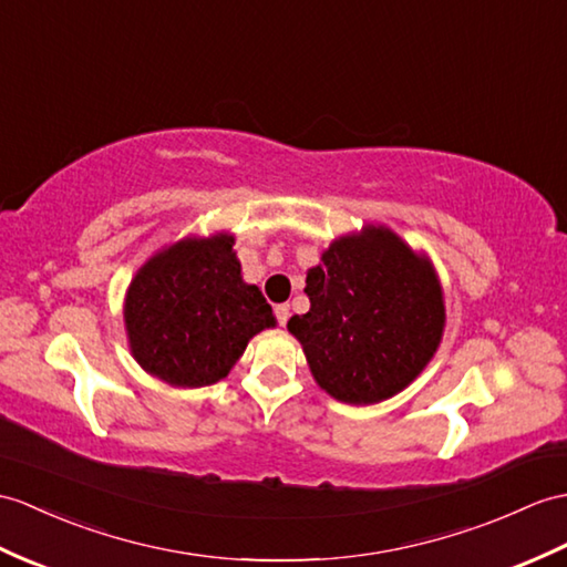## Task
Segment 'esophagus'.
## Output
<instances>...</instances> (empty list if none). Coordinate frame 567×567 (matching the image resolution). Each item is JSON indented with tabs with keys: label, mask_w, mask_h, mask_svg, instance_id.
Instances as JSON below:
<instances>
[{
	"label": "esophagus",
	"mask_w": 567,
	"mask_h": 567,
	"mask_svg": "<svg viewBox=\"0 0 567 567\" xmlns=\"http://www.w3.org/2000/svg\"><path fill=\"white\" fill-rule=\"evenodd\" d=\"M275 319H278L280 326H285L287 319H289V307H287V305H278V307H275Z\"/></svg>",
	"instance_id": "1"
}]
</instances>
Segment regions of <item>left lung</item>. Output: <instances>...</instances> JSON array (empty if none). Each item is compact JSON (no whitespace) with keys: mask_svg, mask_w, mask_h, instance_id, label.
<instances>
[{"mask_svg":"<svg viewBox=\"0 0 567 567\" xmlns=\"http://www.w3.org/2000/svg\"><path fill=\"white\" fill-rule=\"evenodd\" d=\"M305 292L311 307L287 328L336 401H386L437 352L446 319L437 272L386 227L336 239L307 272Z\"/></svg>","mask_w":567,"mask_h":567,"instance_id":"left-lung-1","label":"left lung"}]
</instances>
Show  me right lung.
I'll return each instance as SVG.
<instances>
[{
    "mask_svg": "<svg viewBox=\"0 0 567 567\" xmlns=\"http://www.w3.org/2000/svg\"><path fill=\"white\" fill-rule=\"evenodd\" d=\"M234 236H188L152 256L125 297V331L144 372L178 389L229 374L248 340L275 326L256 285L241 280Z\"/></svg>",
    "mask_w": 567,
    "mask_h": 567,
    "instance_id": "obj_1",
    "label": "right lung"
}]
</instances>
